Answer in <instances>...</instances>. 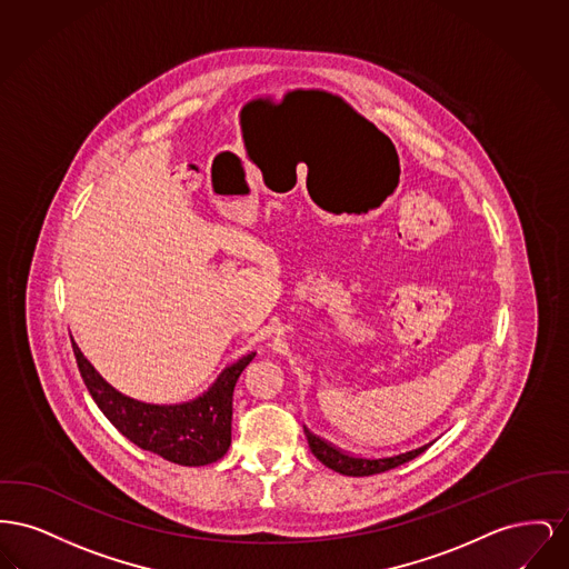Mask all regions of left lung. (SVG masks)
Masks as SVG:
<instances>
[{"instance_id":"left-lung-1","label":"left lung","mask_w":569,"mask_h":569,"mask_svg":"<svg viewBox=\"0 0 569 569\" xmlns=\"http://www.w3.org/2000/svg\"><path fill=\"white\" fill-rule=\"evenodd\" d=\"M308 446L312 449V453L328 467L331 471H338L342 476H353V478H363V476H375V473H383L389 469H396L409 460H413L421 451L432 446L423 443L419 448L405 449V451H396V453H381V456H359V453H349L345 449L336 448L333 443H329L326 439L317 437L315 432H310L308 428H303Z\"/></svg>"}]
</instances>
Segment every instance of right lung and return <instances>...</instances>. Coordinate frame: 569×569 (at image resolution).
<instances>
[{
	"instance_id": "right-lung-1",
	"label": "right lung",
	"mask_w": 569,
	"mask_h": 569,
	"mask_svg": "<svg viewBox=\"0 0 569 569\" xmlns=\"http://www.w3.org/2000/svg\"><path fill=\"white\" fill-rule=\"evenodd\" d=\"M72 351L93 402L134 446L183 467L211 465L227 453L231 446L233 389L257 353H248L224 368L213 386L194 400L148 405L111 388L83 358L74 340Z\"/></svg>"
}]
</instances>
